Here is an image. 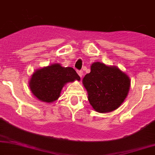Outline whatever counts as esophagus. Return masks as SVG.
Returning <instances> with one entry per match:
<instances>
[{"label": "esophagus", "mask_w": 155, "mask_h": 155, "mask_svg": "<svg viewBox=\"0 0 155 155\" xmlns=\"http://www.w3.org/2000/svg\"><path fill=\"white\" fill-rule=\"evenodd\" d=\"M78 75L81 77V78L83 76V71H78Z\"/></svg>", "instance_id": "esophagus-1"}]
</instances>
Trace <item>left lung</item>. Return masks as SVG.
Returning a JSON list of instances; mask_svg holds the SVG:
<instances>
[{"mask_svg":"<svg viewBox=\"0 0 155 155\" xmlns=\"http://www.w3.org/2000/svg\"><path fill=\"white\" fill-rule=\"evenodd\" d=\"M88 92V99L93 109L99 113L111 112L121 105L129 93L130 79L115 66H107L96 62L82 80Z\"/></svg>","mask_w":155,"mask_h":155,"instance_id":"8db88e82","label":"left lung"}]
</instances>
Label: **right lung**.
I'll use <instances>...</instances> for the list:
<instances>
[{"label": "right lung", "mask_w": 155, "mask_h": 155, "mask_svg": "<svg viewBox=\"0 0 155 155\" xmlns=\"http://www.w3.org/2000/svg\"><path fill=\"white\" fill-rule=\"evenodd\" d=\"M75 80L81 78L72 67H63L59 63H54L37 70L31 76L29 86L38 100L52 103L59 99L65 84Z\"/></svg>", "instance_id": "1"}]
</instances>
